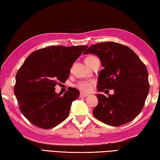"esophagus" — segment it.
<instances>
[{
  "instance_id": "1",
  "label": "esophagus",
  "mask_w": 160,
  "mask_h": 160,
  "mask_svg": "<svg viewBox=\"0 0 160 160\" xmlns=\"http://www.w3.org/2000/svg\"><path fill=\"white\" fill-rule=\"evenodd\" d=\"M89 96V94L88 93H83V92H81L80 93V97H87V96Z\"/></svg>"
}]
</instances>
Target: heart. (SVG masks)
<instances>
[{
	"mask_svg": "<svg viewBox=\"0 0 160 160\" xmlns=\"http://www.w3.org/2000/svg\"><path fill=\"white\" fill-rule=\"evenodd\" d=\"M96 58V57L93 56H89L87 57L85 59V62L86 64H88L91 61H92L93 59ZM92 84H93V82H87V81H82V82H79L77 84V87L80 89L81 91H89L91 88H92Z\"/></svg>",
	"mask_w": 160,
	"mask_h": 160,
	"instance_id": "obj_1",
	"label": "heart"
}]
</instances>
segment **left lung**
Here are the masks:
<instances>
[{"label":"left lung","instance_id":"left-lung-1","mask_svg":"<svg viewBox=\"0 0 160 160\" xmlns=\"http://www.w3.org/2000/svg\"><path fill=\"white\" fill-rule=\"evenodd\" d=\"M83 54H93L101 60L103 69L98 74V92L114 91L108 97L96 94L94 117L111 126L132 121L142 111L150 90L145 65L131 49L113 42L93 44Z\"/></svg>","mask_w":160,"mask_h":160}]
</instances>
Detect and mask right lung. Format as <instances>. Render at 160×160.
Here are the masks:
<instances>
[{
  "mask_svg": "<svg viewBox=\"0 0 160 160\" xmlns=\"http://www.w3.org/2000/svg\"><path fill=\"white\" fill-rule=\"evenodd\" d=\"M87 48L50 46L33 52L25 59L15 77L14 93L21 112L31 123L50 129L69 116L79 91L70 88L61 96L54 87L66 82L74 62Z\"/></svg>",
  "mask_w": 160,
  "mask_h": 160,
  "instance_id": "1",
  "label": "right lung"
}]
</instances>
